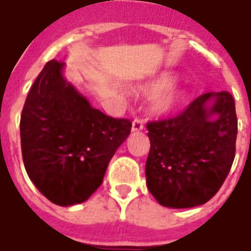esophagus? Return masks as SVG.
<instances>
[{"mask_svg":"<svg viewBox=\"0 0 251 251\" xmlns=\"http://www.w3.org/2000/svg\"><path fill=\"white\" fill-rule=\"evenodd\" d=\"M131 129H133V131H140L144 129V122H142L141 118H136V120L133 121Z\"/></svg>","mask_w":251,"mask_h":251,"instance_id":"34e87169","label":"esophagus"}]
</instances>
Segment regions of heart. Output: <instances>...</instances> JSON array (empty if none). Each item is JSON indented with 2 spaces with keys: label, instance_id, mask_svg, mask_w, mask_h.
<instances>
[{
  "label": "heart",
  "instance_id": "obj_1",
  "mask_svg": "<svg viewBox=\"0 0 251 251\" xmlns=\"http://www.w3.org/2000/svg\"><path fill=\"white\" fill-rule=\"evenodd\" d=\"M172 83H174V76H171L168 74H163V75L154 77L152 80L145 83L144 86H141L140 91L142 94H145V95H154V94L161 93L164 89L171 87ZM179 94L176 93V91L167 90V92L160 94L157 98L154 99L153 109L157 113H168V111H171L176 106V103L179 102Z\"/></svg>",
  "mask_w": 251,
  "mask_h": 251
}]
</instances>
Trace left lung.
Wrapping results in <instances>:
<instances>
[{"label":"left lung","mask_w":251,"mask_h":251,"mask_svg":"<svg viewBox=\"0 0 251 251\" xmlns=\"http://www.w3.org/2000/svg\"><path fill=\"white\" fill-rule=\"evenodd\" d=\"M147 129V185L160 204L191 208L215 196L235 157L238 121L231 94H203L176 117L149 121Z\"/></svg>","instance_id":"left-lung-1"}]
</instances>
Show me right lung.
Listing matches in <instances>:
<instances>
[{"mask_svg": "<svg viewBox=\"0 0 251 251\" xmlns=\"http://www.w3.org/2000/svg\"><path fill=\"white\" fill-rule=\"evenodd\" d=\"M50 60L32 84L20 121L25 169L57 205L83 203L103 181L110 160L130 134L127 118L91 107Z\"/></svg>", "mask_w": 251, "mask_h": 251, "instance_id": "obj_1", "label": "right lung"}]
</instances>
